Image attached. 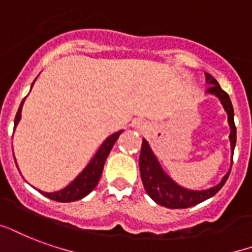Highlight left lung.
Here are the masks:
<instances>
[{
	"mask_svg": "<svg viewBox=\"0 0 252 252\" xmlns=\"http://www.w3.org/2000/svg\"><path fill=\"white\" fill-rule=\"evenodd\" d=\"M206 82L210 85L206 93L218 97L220 103L223 105V109L227 113V117H228L227 121H228V125L231 128L230 142H231V150L234 153L236 143V127L235 124H234V109H232L231 99L228 97V94L219 86L217 79L214 78L213 75H210L209 73H206ZM139 170H141L142 183H143V187H145L149 196L158 205L164 206L167 209H187V207H192V206L198 205L203 200L209 199L222 189L223 185L226 183L227 178L230 175V170H228V173L223 177L222 181L217 186L207 189V190L196 191L185 189V187L179 186L178 183L174 182L173 179L164 173L146 139H143V142H142L141 155H139Z\"/></svg>",
	"mask_w": 252,
	"mask_h": 252,
	"instance_id": "obj_1",
	"label": "left lung"
}]
</instances>
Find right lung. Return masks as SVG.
<instances>
[{"instance_id": "obj_1", "label": "right lung", "mask_w": 252, "mask_h": 252, "mask_svg": "<svg viewBox=\"0 0 252 252\" xmlns=\"http://www.w3.org/2000/svg\"><path fill=\"white\" fill-rule=\"evenodd\" d=\"M35 81V79H34ZM33 86V85H32ZM25 101V98H24ZM24 101L21 102L20 107H18V111H17L16 119H14V128L18 125L21 119V110H22V105H24ZM124 130H119L117 133L111 134L110 137L106 138V141L101 145V147L98 149V151L94 155V158L90 160V163L83 169V171L79 174L78 177L75 178L73 182L67 185L65 189H62L60 191H56V192H43V191H39L41 194H43L47 198H50L53 200H57V202H74V200L82 199L85 196L90 194L95 186L99 182V178L102 175V171H103V164L106 162V158L107 155L110 154L111 149L114 146L115 141L118 139V137L121 135Z\"/></svg>"}]
</instances>
